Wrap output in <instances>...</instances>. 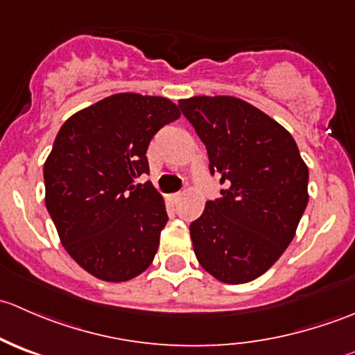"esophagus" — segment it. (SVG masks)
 Listing matches in <instances>:
<instances>
[{"label":"esophagus","instance_id":"esophagus-1","mask_svg":"<svg viewBox=\"0 0 355 355\" xmlns=\"http://www.w3.org/2000/svg\"><path fill=\"white\" fill-rule=\"evenodd\" d=\"M180 198H182V192H175V194L168 196V200H170L171 204H177L178 200H180Z\"/></svg>","mask_w":355,"mask_h":355}]
</instances>
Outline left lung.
I'll return each instance as SVG.
<instances>
[{
	"label": "left lung",
	"mask_w": 355,
	"mask_h": 355,
	"mask_svg": "<svg viewBox=\"0 0 355 355\" xmlns=\"http://www.w3.org/2000/svg\"><path fill=\"white\" fill-rule=\"evenodd\" d=\"M178 106L223 185L191 223L196 257L223 284L256 280L295 237L309 200L307 164L287 128L242 99L194 96Z\"/></svg>",
	"instance_id": "8db88e82"
}]
</instances>
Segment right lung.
<instances>
[{
  "label": "right lung",
  "instance_id": "obj_1",
  "mask_svg": "<svg viewBox=\"0 0 355 355\" xmlns=\"http://www.w3.org/2000/svg\"><path fill=\"white\" fill-rule=\"evenodd\" d=\"M180 118L168 98L120 92L62 125L44 163L46 207L71 259L103 282L144 273L166 225L146 151L163 125Z\"/></svg>",
  "mask_w": 355,
  "mask_h": 355
}]
</instances>
